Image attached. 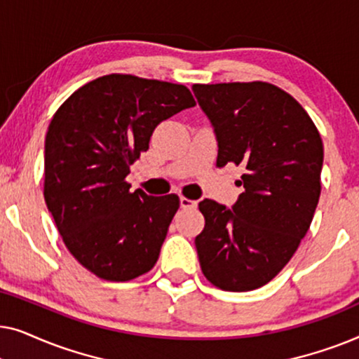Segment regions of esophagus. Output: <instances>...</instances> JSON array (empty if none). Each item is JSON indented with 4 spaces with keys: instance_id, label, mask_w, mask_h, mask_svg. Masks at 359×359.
<instances>
[{
    "instance_id": "esophagus-1",
    "label": "esophagus",
    "mask_w": 359,
    "mask_h": 359,
    "mask_svg": "<svg viewBox=\"0 0 359 359\" xmlns=\"http://www.w3.org/2000/svg\"><path fill=\"white\" fill-rule=\"evenodd\" d=\"M180 204H181V208H183V209H196V208H198V201L188 199V198H184V196H181V198H180Z\"/></svg>"
}]
</instances>
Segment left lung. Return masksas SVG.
<instances>
[{
  "label": "left lung",
  "mask_w": 359,
  "mask_h": 359,
  "mask_svg": "<svg viewBox=\"0 0 359 359\" xmlns=\"http://www.w3.org/2000/svg\"><path fill=\"white\" fill-rule=\"evenodd\" d=\"M217 139V166L242 165L232 209L204 199L196 250L204 276L224 291H253L286 266L320 198L323 144L304 107L264 81L193 85Z\"/></svg>",
  "instance_id": "left-lung-1"
}]
</instances>
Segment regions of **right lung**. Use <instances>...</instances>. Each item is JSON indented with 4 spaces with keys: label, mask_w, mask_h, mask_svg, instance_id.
Instances as JSON below:
<instances>
[{
    "label": "right lung",
    "mask_w": 359,
    "mask_h": 359,
    "mask_svg": "<svg viewBox=\"0 0 359 359\" xmlns=\"http://www.w3.org/2000/svg\"><path fill=\"white\" fill-rule=\"evenodd\" d=\"M193 106L183 85L112 73L53 114L43 198L68 252L97 278L130 281L155 266L180 198L130 193L126 176L155 127Z\"/></svg>",
    "instance_id": "obj_1"
}]
</instances>
